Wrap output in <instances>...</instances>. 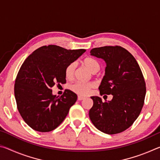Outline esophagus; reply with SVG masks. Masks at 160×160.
Returning a JSON list of instances; mask_svg holds the SVG:
<instances>
[{
  "instance_id": "1",
  "label": "esophagus",
  "mask_w": 160,
  "mask_h": 160,
  "mask_svg": "<svg viewBox=\"0 0 160 160\" xmlns=\"http://www.w3.org/2000/svg\"><path fill=\"white\" fill-rule=\"evenodd\" d=\"M78 100H79V101H81V100H83L84 99H85V97H81V96H78Z\"/></svg>"
}]
</instances>
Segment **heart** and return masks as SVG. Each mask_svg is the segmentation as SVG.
<instances>
[{
  "label": "heart",
  "instance_id": "b5f03b06",
  "mask_svg": "<svg viewBox=\"0 0 160 160\" xmlns=\"http://www.w3.org/2000/svg\"><path fill=\"white\" fill-rule=\"evenodd\" d=\"M83 63L92 73L98 72L100 69V64L99 61L94 58H85L83 61ZM75 66H76V64L75 62L70 63L66 66V69H65V75H66L67 79H71L73 77ZM94 88H95V84L94 82H75L70 86V89L71 91L80 96L88 95L90 92L91 90H92Z\"/></svg>",
  "mask_w": 160,
  "mask_h": 160
}]
</instances>
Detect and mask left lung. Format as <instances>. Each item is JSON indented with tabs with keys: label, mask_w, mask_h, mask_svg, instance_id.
<instances>
[{
	"label": "left lung",
	"mask_w": 160,
	"mask_h": 160,
	"mask_svg": "<svg viewBox=\"0 0 160 160\" xmlns=\"http://www.w3.org/2000/svg\"><path fill=\"white\" fill-rule=\"evenodd\" d=\"M90 53L106 62L99 90L101 95L112 94L113 99L102 102L100 97H91L90 118L100 131L119 133L132 126L141 112L146 94L142 72L133 56L120 46L94 48Z\"/></svg>",
	"instance_id": "obj_1"
}]
</instances>
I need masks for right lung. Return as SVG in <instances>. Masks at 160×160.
I'll return each mask as SVG.
<instances>
[{
	"label": "right lung",
	"mask_w": 160,
	"mask_h": 160,
	"mask_svg": "<svg viewBox=\"0 0 160 160\" xmlns=\"http://www.w3.org/2000/svg\"><path fill=\"white\" fill-rule=\"evenodd\" d=\"M85 49L70 50L56 45L43 46L25 59L15 79L14 92L22 118L34 131L49 132L66 118L77 94L65 90L58 97L52 94L56 84L66 82L65 69Z\"/></svg>",
	"instance_id": "right-lung-1"
}]
</instances>
